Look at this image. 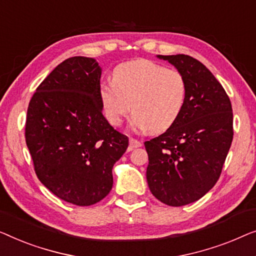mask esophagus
Wrapping results in <instances>:
<instances>
[{
    "label": "esophagus",
    "mask_w": 256,
    "mask_h": 256,
    "mask_svg": "<svg viewBox=\"0 0 256 256\" xmlns=\"http://www.w3.org/2000/svg\"><path fill=\"white\" fill-rule=\"evenodd\" d=\"M136 147H142V142H138V140L133 139V138H130V147H128V150H131L133 148H136Z\"/></svg>",
    "instance_id": "1"
}]
</instances>
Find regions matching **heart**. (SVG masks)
Segmentation results:
<instances>
[{
	"instance_id": "heart-1",
	"label": "heart",
	"mask_w": 256,
	"mask_h": 256,
	"mask_svg": "<svg viewBox=\"0 0 256 256\" xmlns=\"http://www.w3.org/2000/svg\"><path fill=\"white\" fill-rule=\"evenodd\" d=\"M186 92L181 72L139 59L118 64L112 80L100 84L98 97L110 124L120 125L132 106L133 128L160 133L178 122L184 109Z\"/></svg>"
}]
</instances>
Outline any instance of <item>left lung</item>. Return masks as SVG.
Instances as JSON below:
<instances>
[{
    "label": "left lung",
    "instance_id": "obj_1",
    "mask_svg": "<svg viewBox=\"0 0 256 256\" xmlns=\"http://www.w3.org/2000/svg\"><path fill=\"white\" fill-rule=\"evenodd\" d=\"M184 75L186 100L178 122L145 142L150 192L169 206L202 198L217 183L233 139L231 100L214 74L192 56H158Z\"/></svg>",
    "mask_w": 256,
    "mask_h": 256
}]
</instances>
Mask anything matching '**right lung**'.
Segmentation results:
<instances>
[{"instance_id":"right-lung-1","label":"right lung","mask_w":256,"mask_h":256,"mask_svg":"<svg viewBox=\"0 0 256 256\" xmlns=\"http://www.w3.org/2000/svg\"><path fill=\"white\" fill-rule=\"evenodd\" d=\"M100 74L92 58L62 61L38 86L25 123L39 181L56 197L80 206L110 192L112 167L128 146V136L103 116Z\"/></svg>"}]
</instances>
